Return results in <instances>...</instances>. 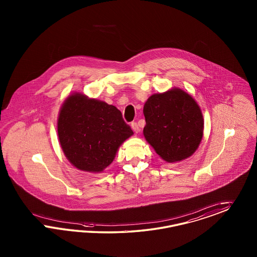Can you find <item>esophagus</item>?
Listing matches in <instances>:
<instances>
[{"label":"esophagus","mask_w":257,"mask_h":257,"mask_svg":"<svg viewBox=\"0 0 257 257\" xmlns=\"http://www.w3.org/2000/svg\"><path fill=\"white\" fill-rule=\"evenodd\" d=\"M131 127H132V129H133L135 133H139L140 132V127H139V125H138L137 122H133V123L131 124Z\"/></svg>","instance_id":"1"}]
</instances>
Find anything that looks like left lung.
Wrapping results in <instances>:
<instances>
[{"label": "left lung", "mask_w": 257, "mask_h": 257, "mask_svg": "<svg viewBox=\"0 0 257 257\" xmlns=\"http://www.w3.org/2000/svg\"><path fill=\"white\" fill-rule=\"evenodd\" d=\"M145 140L168 163L190 158L203 138L202 112L195 98L180 88L152 95L143 107Z\"/></svg>", "instance_id": "obj_1"}]
</instances>
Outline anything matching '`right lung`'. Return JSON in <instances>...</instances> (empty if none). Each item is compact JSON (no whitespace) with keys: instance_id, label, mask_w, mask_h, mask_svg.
I'll use <instances>...</instances> for the list:
<instances>
[{"instance_id":"obj_1","label":"right lung","mask_w":257,"mask_h":257,"mask_svg":"<svg viewBox=\"0 0 257 257\" xmlns=\"http://www.w3.org/2000/svg\"><path fill=\"white\" fill-rule=\"evenodd\" d=\"M57 129L66 159L74 167L89 173L103 172L134 134L116 107L79 92L63 101Z\"/></svg>"}]
</instances>
